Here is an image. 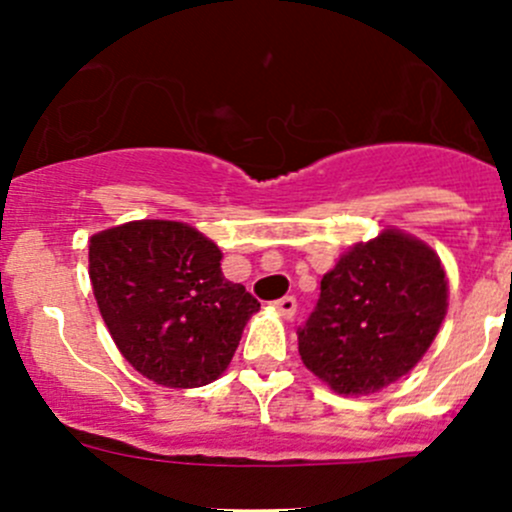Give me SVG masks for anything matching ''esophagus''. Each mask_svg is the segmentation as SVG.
Returning a JSON list of instances; mask_svg holds the SVG:
<instances>
[{
	"label": "esophagus",
	"instance_id": "esophagus-1",
	"mask_svg": "<svg viewBox=\"0 0 512 512\" xmlns=\"http://www.w3.org/2000/svg\"><path fill=\"white\" fill-rule=\"evenodd\" d=\"M272 307H275L277 312H280L285 319H292L294 312H297V299H294V297H282V299H277V302L272 304Z\"/></svg>",
	"mask_w": 512,
	"mask_h": 512
}]
</instances>
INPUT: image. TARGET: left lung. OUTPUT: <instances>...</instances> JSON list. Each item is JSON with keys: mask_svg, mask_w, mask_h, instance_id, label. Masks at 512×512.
<instances>
[{"mask_svg": "<svg viewBox=\"0 0 512 512\" xmlns=\"http://www.w3.org/2000/svg\"><path fill=\"white\" fill-rule=\"evenodd\" d=\"M317 307L297 329L304 366L337 394H374L409 374L448 307L441 260L404 232L356 245L322 277Z\"/></svg>", "mask_w": 512, "mask_h": 512, "instance_id": "8db88e82", "label": "left lung"}]
</instances>
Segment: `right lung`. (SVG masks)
<instances>
[{
  "instance_id": "obj_1",
  "label": "right lung",
  "mask_w": 512,
  "mask_h": 512,
  "mask_svg": "<svg viewBox=\"0 0 512 512\" xmlns=\"http://www.w3.org/2000/svg\"><path fill=\"white\" fill-rule=\"evenodd\" d=\"M220 260L215 242L173 220H136L91 237L101 317L146 379L195 389L227 369L260 302L225 280Z\"/></svg>"
}]
</instances>
